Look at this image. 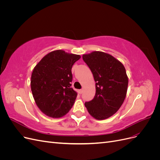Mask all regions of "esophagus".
<instances>
[{"label":"esophagus","instance_id":"34e87169","mask_svg":"<svg viewBox=\"0 0 160 160\" xmlns=\"http://www.w3.org/2000/svg\"><path fill=\"white\" fill-rule=\"evenodd\" d=\"M78 93H79V94H81L82 93H83V89H79V90H78Z\"/></svg>","mask_w":160,"mask_h":160}]
</instances>
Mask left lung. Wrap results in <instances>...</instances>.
<instances>
[{
  "label": "left lung",
  "mask_w": 160,
  "mask_h": 160,
  "mask_svg": "<svg viewBox=\"0 0 160 160\" xmlns=\"http://www.w3.org/2000/svg\"><path fill=\"white\" fill-rule=\"evenodd\" d=\"M83 59L96 82L94 98L85 103V106L95 119H108L119 110L126 97L128 86L126 71L119 60L104 52L84 54Z\"/></svg>",
  "instance_id": "1"
}]
</instances>
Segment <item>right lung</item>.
<instances>
[{"mask_svg": "<svg viewBox=\"0 0 160 160\" xmlns=\"http://www.w3.org/2000/svg\"><path fill=\"white\" fill-rule=\"evenodd\" d=\"M79 55L62 50L50 52L34 68L31 88L37 107L46 115L59 118L73 105L77 93L71 88L72 67Z\"/></svg>", "mask_w": 160, "mask_h": 160, "instance_id": "add662e5", "label": "right lung"}]
</instances>
